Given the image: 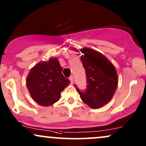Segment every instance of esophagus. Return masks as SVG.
<instances>
[{
  "label": "esophagus",
  "mask_w": 146,
  "mask_h": 146,
  "mask_svg": "<svg viewBox=\"0 0 146 146\" xmlns=\"http://www.w3.org/2000/svg\"><path fill=\"white\" fill-rule=\"evenodd\" d=\"M69 80H70V81H71V83L73 84V77L72 76V75L69 77Z\"/></svg>",
  "instance_id": "34e87169"
}]
</instances>
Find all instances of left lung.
Returning a JSON list of instances; mask_svg holds the SVG:
<instances>
[{"instance_id":"obj_1","label":"left lung","mask_w":146,"mask_h":146,"mask_svg":"<svg viewBox=\"0 0 146 146\" xmlns=\"http://www.w3.org/2000/svg\"><path fill=\"white\" fill-rule=\"evenodd\" d=\"M82 62L86 75V92L77 90L90 108H100L113 98L118 86V76L113 64L104 55L92 48H80Z\"/></svg>"}]
</instances>
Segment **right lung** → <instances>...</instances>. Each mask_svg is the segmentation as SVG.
<instances>
[{
    "mask_svg": "<svg viewBox=\"0 0 146 146\" xmlns=\"http://www.w3.org/2000/svg\"><path fill=\"white\" fill-rule=\"evenodd\" d=\"M62 72L58 58L53 57L31 68L26 84L30 95L36 103L42 106H49L60 100L61 92L70 83Z\"/></svg>",
    "mask_w": 146,
    "mask_h": 146,
    "instance_id": "1",
    "label": "right lung"
}]
</instances>
